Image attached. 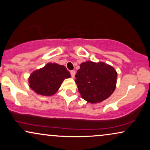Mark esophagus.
I'll return each mask as SVG.
<instances>
[{
	"mask_svg": "<svg viewBox=\"0 0 150 150\" xmlns=\"http://www.w3.org/2000/svg\"><path fill=\"white\" fill-rule=\"evenodd\" d=\"M70 75H71V76L73 78H74L75 77V70H71L70 71Z\"/></svg>",
	"mask_w": 150,
	"mask_h": 150,
	"instance_id": "34e87169",
	"label": "esophagus"
}]
</instances>
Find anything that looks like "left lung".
I'll return each mask as SVG.
<instances>
[{
    "mask_svg": "<svg viewBox=\"0 0 150 150\" xmlns=\"http://www.w3.org/2000/svg\"><path fill=\"white\" fill-rule=\"evenodd\" d=\"M75 75V82L81 97L91 104L100 103L114 92L117 73L111 65L103 62L82 63Z\"/></svg>",
    "mask_w": 150,
    "mask_h": 150,
    "instance_id": "left-lung-1",
    "label": "left lung"
}]
</instances>
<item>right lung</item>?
<instances>
[{"mask_svg":"<svg viewBox=\"0 0 150 150\" xmlns=\"http://www.w3.org/2000/svg\"><path fill=\"white\" fill-rule=\"evenodd\" d=\"M70 77L65 66L49 63L31 74L29 83L30 88L37 94L51 96L58 90L63 80Z\"/></svg>","mask_w":150,"mask_h":150,"instance_id":"1","label":"right lung"}]
</instances>
